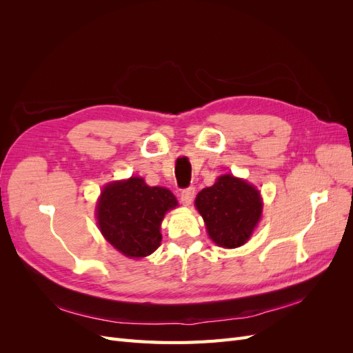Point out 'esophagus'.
Wrapping results in <instances>:
<instances>
[{
	"label": "esophagus",
	"mask_w": 353,
	"mask_h": 353,
	"mask_svg": "<svg viewBox=\"0 0 353 353\" xmlns=\"http://www.w3.org/2000/svg\"><path fill=\"white\" fill-rule=\"evenodd\" d=\"M196 196V190L193 187H188L181 191V201H183L184 206H190L193 203V199Z\"/></svg>",
	"instance_id": "34e87169"
}]
</instances>
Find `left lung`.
<instances>
[{
  "mask_svg": "<svg viewBox=\"0 0 353 353\" xmlns=\"http://www.w3.org/2000/svg\"><path fill=\"white\" fill-rule=\"evenodd\" d=\"M259 191L244 179L221 175L196 197V208L212 241L221 248H239L252 236L262 216Z\"/></svg>",
  "mask_w": 353,
  "mask_h": 353,
  "instance_id": "obj_1",
  "label": "left lung"
}]
</instances>
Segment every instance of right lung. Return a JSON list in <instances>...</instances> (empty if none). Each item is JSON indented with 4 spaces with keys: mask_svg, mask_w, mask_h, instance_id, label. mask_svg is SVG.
Returning a JSON list of instances; mask_svg holds the SVG:
<instances>
[{
    "mask_svg": "<svg viewBox=\"0 0 353 353\" xmlns=\"http://www.w3.org/2000/svg\"><path fill=\"white\" fill-rule=\"evenodd\" d=\"M178 206L163 187H148L140 176L105 185L97 203V223L116 250L128 258H145L162 241L165 213Z\"/></svg>",
    "mask_w": 353,
    "mask_h": 353,
    "instance_id": "right-lung-1",
    "label": "right lung"
}]
</instances>
